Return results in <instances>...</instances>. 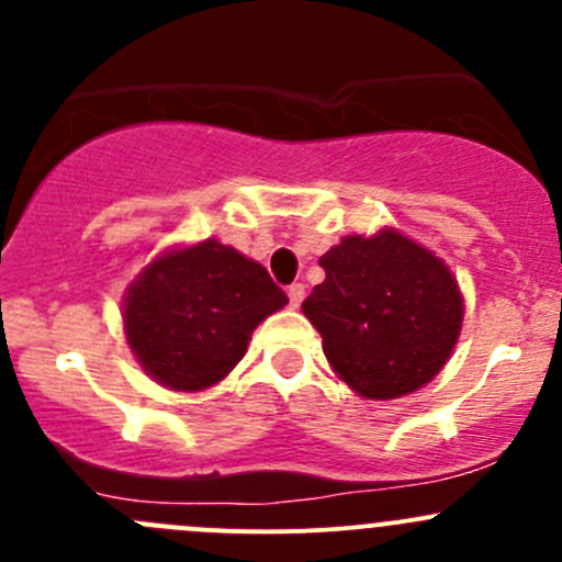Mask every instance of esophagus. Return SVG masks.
<instances>
[{"label": "esophagus", "mask_w": 562, "mask_h": 562, "mask_svg": "<svg viewBox=\"0 0 562 562\" xmlns=\"http://www.w3.org/2000/svg\"><path fill=\"white\" fill-rule=\"evenodd\" d=\"M288 299H291V307H299V304L304 302V285H302V282H293V285L288 288Z\"/></svg>", "instance_id": "34e87169"}]
</instances>
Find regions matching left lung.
I'll return each mask as SVG.
<instances>
[{"mask_svg":"<svg viewBox=\"0 0 562 562\" xmlns=\"http://www.w3.org/2000/svg\"><path fill=\"white\" fill-rule=\"evenodd\" d=\"M326 280L304 315L334 372L367 400H396L443 370L462 326V296L440 258L396 231L348 236L321 258Z\"/></svg>","mask_w":562,"mask_h":562,"instance_id":"obj_1","label":"left lung"}]
</instances>
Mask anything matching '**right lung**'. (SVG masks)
Masks as SVG:
<instances>
[{"instance_id":"obj_1","label":"right lung","mask_w":562,"mask_h":562,"mask_svg":"<svg viewBox=\"0 0 562 562\" xmlns=\"http://www.w3.org/2000/svg\"><path fill=\"white\" fill-rule=\"evenodd\" d=\"M285 304L263 266L206 239L140 271L124 299V331L157 383L201 391L239 364L255 326Z\"/></svg>"}]
</instances>
